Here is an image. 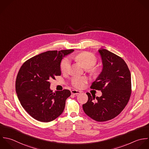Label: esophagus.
I'll return each instance as SVG.
<instances>
[{
	"mask_svg": "<svg viewBox=\"0 0 149 149\" xmlns=\"http://www.w3.org/2000/svg\"><path fill=\"white\" fill-rule=\"evenodd\" d=\"M81 92V91H77V90H72V91H71V93H72V95H77L79 94Z\"/></svg>",
	"mask_w": 149,
	"mask_h": 149,
	"instance_id": "obj_1",
	"label": "esophagus"
}]
</instances>
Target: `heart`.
<instances>
[{
    "mask_svg": "<svg viewBox=\"0 0 149 149\" xmlns=\"http://www.w3.org/2000/svg\"><path fill=\"white\" fill-rule=\"evenodd\" d=\"M72 58L79 63L84 67L86 68L93 74H97L99 70L97 67L93 65L97 62V58L93 54L89 52H82L72 57ZM71 67V63L68 58L63 59L61 63V70L63 73L69 71ZM87 78L84 77H75L71 80L72 85L76 88L81 89L84 88L87 82Z\"/></svg>",
    "mask_w": 149,
    "mask_h": 149,
    "instance_id": "heart-1",
    "label": "heart"
}]
</instances>
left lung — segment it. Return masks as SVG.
I'll list each match as a JSON object with an SVG mask.
<instances>
[{"label":"left lung","instance_id":"left-lung-1","mask_svg":"<svg viewBox=\"0 0 149 149\" xmlns=\"http://www.w3.org/2000/svg\"><path fill=\"white\" fill-rule=\"evenodd\" d=\"M102 61V72L91 88L101 91L100 97L88 96L82 107L85 114L98 122L117 116L127 104L131 94V76L125 61L104 49L98 50Z\"/></svg>","mask_w":149,"mask_h":149}]
</instances>
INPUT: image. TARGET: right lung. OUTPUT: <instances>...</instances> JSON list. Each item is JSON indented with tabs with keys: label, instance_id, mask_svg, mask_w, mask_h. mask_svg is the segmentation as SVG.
<instances>
[{
	"label": "right lung",
	"instance_id": "1",
	"mask_svg": "<svg viewBox=\"0 0 149 149\" xmlns=\"http://www.w3.org/2000/svg\"><path fill=\"white\" fill-rule=\"evenodd\" d=\"M74 51H47L29 58L21 67L15 81L16 93L22 107L34 119L48 123L63 112L71 92H53L49 81L61 75V60Z\"/></svg>",
	"mask_w": 149,
	"mask_h": 149
}]
</instances>
